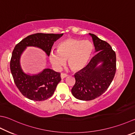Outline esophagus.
<instances>
[{
    "label": "esophagus",
    "instance_id": "34e87169",
    "mask_svg": "<svg viewBox=\"0 0 135 135\" xmlns=\"http://www.w3.org/2000/svg\"><path fill=\"white\" fill-rule=\"evenodd\" d=\"M68 76V75H66V74H65V73H61V74H60V77H61V79H64V78H66Z\"/></svg>",
    "mask_w": 135,
    "mask_h": 135
}]
</instances>
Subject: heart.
Instances as JSON below:
<instances>
[{
	"mask_svg": "<svg viewBox=\"0 0 135 135\" xmlns=\"http://www.w3.org/2000/svg\"><path fill=\"white\" fill-rule=\"evenodd\" d=\"M93 46L89 40L69 38L60 42L57 52H52L49 60L55 68L59 69L68 60L69 66L73 71L83 69L89 61Z\"/></svg>",
	"mask_w": 135,
	"mask_h": 135,
	"instance_id": "heart-1",
	"label": "heart"
}]
</instances>
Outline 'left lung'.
Listing matches in <instances>:
<instances>
[{
  "mask_svg": "<svg viewBox=\"0 0 135 135\" xmlns=\"http://www.w3.org/2000/svg\"><path fill=\"white\" fill-rule=\"evenodd\" d=\"M89 35L97 53L85 68L75 73L72 89V95L82 100H93L102 95L112 82L116 69V53L110 45L95 35Z\"/></svg>",
  "mask_w": 135,
  "mask_h": 135,
  "instance_id": "8db88e82",
  "label": "left lung"
}]
</instances>
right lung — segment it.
I'll use <instances>...</instances> for the list:
<instances>
[{
  "instance_id": "add662e5",
  "label": "right lung",
  "mask_w": 135,
  "mask_h": 135,
  "mask_svg": "<svg viewBox=\"0 0 135 135\" xmlns=\"http://www.w3.org/2000/svg\"><path fill=\"white\" fill-rule=\"evenodd\" d=\"M63 35L37 33L25 37L15 46L12 52L10 68L15 85L26 98L35 101L46 100L54 93L61 78L59 72L50 69H45L36 75H30L25 73L20 63L22 53L27 47L33 46L41 49L49 56L54 42Z\"/></svg>"
}]
</instances>
